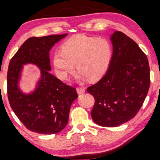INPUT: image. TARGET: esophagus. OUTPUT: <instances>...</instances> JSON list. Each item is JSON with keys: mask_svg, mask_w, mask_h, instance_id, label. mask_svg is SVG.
I'll return each mask as SVG.
<instances>
[{"mask_svg": "<svg viewBox=\"0 0 160 160\" xmlns=\"http://www.w3.org/2000/svg\"><path fill=\"white\" fill-rule=\"evenodd\" d=\"M77 92L78 95H82V93L86 92V88L84 87H78L77 88Z\"/></svg>", "mask_w": 160, "mask_h": 160, "instance_id": "obj_1", "label": "esophagus"}]
</instances>
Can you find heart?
<instances>
[{"label": "heart", "instance_id": "1", "mask_svg": "<svg viewBox=\"0 0 160 160\" xmlns=\"http://www.w3.org/2000/svg\"><path fill=\"white\" fill-rule=\"evenodd\" d=\"M112 57V47L105 38L78 35L62 44L61 51L55 52L53 65L59 78L66 79L74 69L79 78L95 80L107 72Z\"/></svg>", "mask_w": 160, "mask_h": 160}]
</instances>
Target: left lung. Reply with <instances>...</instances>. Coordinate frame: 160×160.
<instances>
[{
    "mask_svg": "<svg viewBox=\"0 0 160 160\" xmlns=\"http://www.w3.org/2000/svg\"><path fill=\"white\" fill-rule=\"evenodd\" d=\"M112 57L104 76L87 92L95 98L91 112L96 124L113 128L136 116L151 82L147 56L132 38L121 31L111 36Z\"/></svg>",
    "mask_w": 160,
    "mask_h": 160,
    "instance_id": "1",
    "label": "left lung"
}]
</instances>
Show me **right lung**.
<instances>
[{
    "label": "right lung",
    "mask_w": 160,
    "mask_h": 160,
    "mask_svg": "<svg viewBox=\"0 0 160 160\" xmlns=\"http://www.w3.org/2000/svg\"><path fill=\"white\" fill-rule=\"evenodd\" d=\"M68 33L29 38L13 56L7 72V95L9 104L21 122L29 130L55 134L65 128L73 101L78 97L76 88L64 83L49 72V52ZM32 63L41 71L35 91L22 93L18 81L22 65Z\"/></svg>",
    "instance_id": "obj_1"
}]
</instances>
